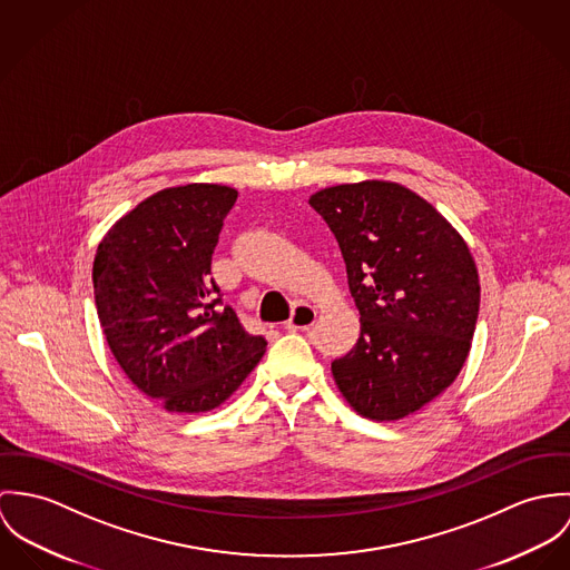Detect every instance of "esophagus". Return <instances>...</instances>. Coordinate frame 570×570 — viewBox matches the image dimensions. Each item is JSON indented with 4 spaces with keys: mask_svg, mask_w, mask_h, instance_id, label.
I'll return each instance as SVG.
<instances>
[{
    "mask_svg": "<svg viewBox=\"0 0 570 570\" xmlns=\"http://www.w3.org/2000/svg\"><path fill=\"white\" fill-rule=\"evenodd\" d=\"M315 308H313L311 304L299 302V304H295V308H293V316L286 321V330H293V332H297V330H308V327L315 325Z\"/></svg>",
    "mask_w": 570,
    "mask_h": 570,
    "instance_id": "esophagus-1",
    "label": "esophagus"
}]
</instances>
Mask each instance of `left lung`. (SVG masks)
<instances>
[{"label": "left lung", "instance_id": "left-lung-1", "mask_svg": "<svg viewBox=\"0 0 570 570\" xmlns=\"http://www.w3.org/2000/svg\"><path fill=\"white\" fill-rule=\"evenodd\" d=\"M334 234L361 313V336L332 376L370 420H402L459 376L476 327L481 286L468 245L415 191L391 181L311 196Z\"/></svg>", "mask_w": 570, "mask_h": 570}]
</instances>
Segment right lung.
<instances>
[{"mask_svg": "<svg viewBox=\"0 0 570 570\" xmlns=\"http://www.w3.org/2000/svg\"><path fill=\"white\" fill-rule=\"evenodd\" d=\"M236 198L216 184L157 191L96 252L94 295L107 343L128 380L170 413L216 409L266 350L209 277Z\"/></svg>", "mask_w": 570, "mask_h": 570, "instance_id": "1", "label": "right lung"}]
</instances>
